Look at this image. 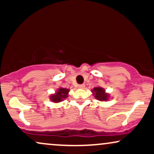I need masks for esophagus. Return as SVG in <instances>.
<instances>
[{
	"label": "esophagus",
	"mask_w": 154,
	"mask_h": 154,
	"mask_svg": "<svg viewBox=\"0 0 154 154\" xmlns=\"http://www.w3.org/2000/svg\"><path fill=\"white\" fill-rule=\"evenodd\" d=\"M78 88H80V89H82V88H85V85L84 84H82V85H78Z\"/></svg>",
	"instance_id": "1"
}]
</instances>
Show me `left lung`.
Here are the masks:
<instances>
[{
    "label": "left lung",
    "mask_w": 154,
    "mask_h": 154,
    "mask_svg": "<svg viewBox=\"0 0 154 154\" xmlns=\"http://www.w3.org/2000/svg\"><path fill=\"white\" fill-rule=\"evenodd\" d=\"M92 93L94 95L95 98L97 100H99L100 101L103 100H107L109 98V95L105 92V90L100 87H96L92 90Z\"/></svg>",
    "instance_id": "obj_1"
}]
</instances>
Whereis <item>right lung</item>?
<instances>
[{
	"label": "right lung",
	"instance_id": "right-lung-1",
	"mask_svg": "<svg viewBox=\"0 0 154 154\" xmlns=\"http://www.w3.org/2000/svg\"><path fill=\"white\" fill-rule=\"evenodd\" d=\"M69 92V89L60 88L55 94L51 95V100L54 103H59V102L62 101L63 99L68 97L67 95H68Z\"/></svg>",
	"mask_w": 154,
	"mask_h": 154
}]
</instances>
